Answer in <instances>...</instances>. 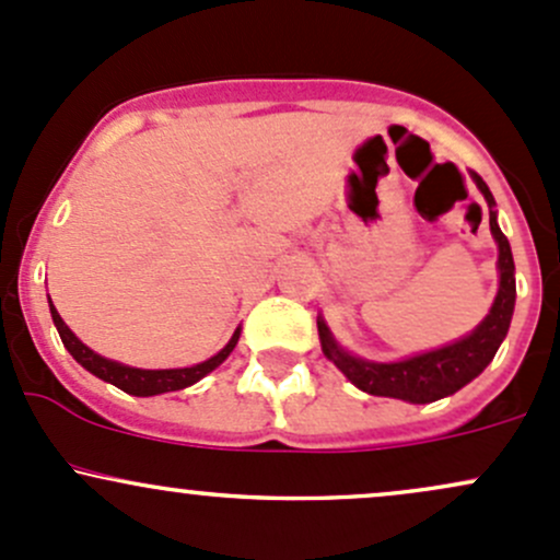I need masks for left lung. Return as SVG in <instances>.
Returning <instances> with one entry per match:
<instances>
[{"instance_id":"8db88e82","label":"left lung","mask_w":560,"mask_h":560,"mask_svg":"<svg viewBox=\"0 0 560 560\" xmlns=\"http://www.w3.org/2000/svg\"><path fill=\"white\" fill-rule=\"evenodd\" d=\"M472 178L478 189L483 191L489 208H494L497 202L483 178L478 173H472ZM489 226L499 245V293L486 320L467 339L454 341V345L441 347V350L417 354V358L400 360V363H371V360L352 358V354L339 350V345L330 339L326 323L317 320L323 352H326L328 360H334L336 369L350 378L354 387H360L369 395H378V398L432 402L446 398V395H454L456 389L472 382L494 360L499 345L508 336L510 317H513L515 264L508 237H504L497 224L494 210H489Z\"/></svg>"}]
</instances>
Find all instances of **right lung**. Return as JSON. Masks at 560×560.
Wrapping results in <instances>:
<instances>
[{
  "label": "right lung",
  "mask_w": 560,
  "mask_h": 560,
  "mask_svg": "<svg viewBox=\"0 0 560 560\" xmlns=\"http://www.w3.org/2000/svg\"><path fill=\"white\" fill-rule=\"evenodd\" d=\"M50 315H52V323H56L58 334H61L63 347L71 352V358H74L77 363L85 365L93 376L104 378V382H109L114 387L122 389V393L138 395V398H149V395H160V393H176V389H184L189 387V384L200 382L202 376L210 374L213 369H219V365L230 358V352L234 350V345H237L240 339V328H237L224 350L213 354V358L206 360V363L191 365V369L147 371V369H130V365L114 363V360H106L101 358V354H95L90 347L82 345V341L71 334V328L61 320V315H58V310L52 306V302H50Z\"/></svg>",
  "instance_id": "1"
}]
</instances>
